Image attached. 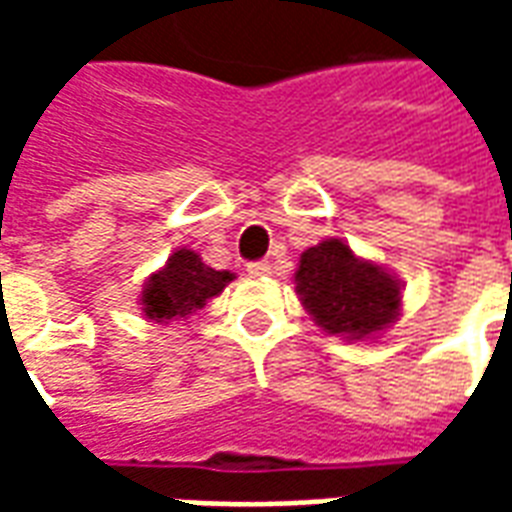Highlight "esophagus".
<instances>
[{"instance_id":"esophagus-1","label":"esophagus","mask_w":512,"mask_h":512,"mask_svg":"<svg viewBox=\"0 0 512 512\" xmlns=\"http://www.w3.org/2000/svg\"><path fill=\"white\" fill-rule=\"evenodd\" d=\"M246 271L252 274V277H268L271 274V263L268 260H255V263H249Z\"/></svg>"}]
</instances>
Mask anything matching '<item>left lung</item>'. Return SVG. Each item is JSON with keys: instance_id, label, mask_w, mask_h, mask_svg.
Masks as SVG:
<instances>
[{"instance_id": "8db88e82", "label": "left lung", "mask_w": 512, "mask_h": 512, "mask_svg": "<svg viewBox=\"0 0 512 512\" xmlns=\"http://www.w3.org/2000/svg\"><path fill=\"white\" fill-rule=\"evenodd\" d=\"M296 293L321 329L348 340L384 332L400 312V282L359 260L340 238H326L301 255Z\"/></svg>"}]
</instances>
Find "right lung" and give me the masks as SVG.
<instances>
[{
	"instance_id": "1",
	"label": "right lung",
	"mask_w": 512,
	"mask_h": 512,
	"mask_svg": "<svg viewBox=\"0 0 512 512\" xmlns=\"http://www.w3.org/2000/svg\"><path fill=\"white\" fill-rule=\"evenodd\" d=\"M230 279H233L230 271H216L205 266L197 252L178 249L172 252L167 266L147 279L139 304L147 321L169 323L189 318L191 312L205 307V301L219 296Z\"/></svg>"
}]
</instances>
